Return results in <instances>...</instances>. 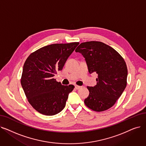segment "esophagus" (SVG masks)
<instances>
[{"mask_svg": "<svg viewBox=\"0 0 146 146\" xmlns=\"http://www.w3.org/2000/svg\"><path fill=\"white\" fill-rule=\"evenodd\" d=\"M81 88V86H78V85H75V88L76 89V90H79V89H80Z\"/></svg>", "mask_w": 146, "mask_h": 146, "instance_id": "34e87169", "label": "esophagus"}]
</instances>
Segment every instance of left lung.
<instances>
[{
    "instance_id": "obj_1",
    "label": "left lung",
    "mask_w": 146,
    "mask_h": 146,
    "mask_svg": "<svg viewBox=\"0 0 146 146\" xmlns=\"http://www.w3.org/2000/svg\"><path fill=\"white\" fill-rule=\"evenodd\" d=\"M75 51L85 58L90 74H98L97 85L87 86L89 96L85 105L96 111L110 109L126 86L128 70L125 60L115 49L97 41L80 43Z\"/></svg>"
}]
</instances>
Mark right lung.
<instances>
[{
	"mask_svg": "<svg viewBox=\"0 0 146 146\" xmlns=\"http://www.w3.org/2000/svg\"><path fill=\"white\" fill-rule=\"evenodd\" d=\"M79 42L55 43L31 53L25 61L21 84L29 103L39 113L52 116L66 106L74 85H62L54 76L64 67Z\"/></svg>",
	"mask_w": 146,
	"mask_h": 146,
	"instance_id": "1",
	"label": "right lung"
}]
</instances>
